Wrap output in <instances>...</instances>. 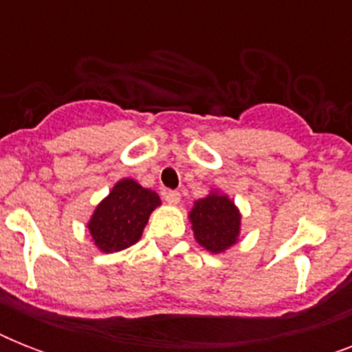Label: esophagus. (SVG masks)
Listing matches in <instances>:
<instances>
[{
  "label": "esophagus",
  "instance_id": "obj_1",
  "mask_svg": "<svg viewBox=\"0 0 352 352\" xmlns=\"http://www.w3.org/2000/svg\"><path fill=\"white\" fill-rule=\"evenodd\" d=\"M164 201L170 204H177L181 201V193L175 192V190H168V192H164Z\"/></svg>",
  "mask_w": 352,
  "mask_h": 352
}]
</instances>
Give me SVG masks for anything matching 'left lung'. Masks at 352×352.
I'll return each mask as SVG.
<instances>
[{
    "label": "left lung",
    "mask_w": 352,
    "mask_h": 352,
    "mask_svg": "<svg viewBox=\"0 0 352 352\" xmlns=\"http://www.w3.org/2000/svg\"><path fill=\"white\" fill-rule=\"evenodd\" d=\"M188 217L195 241L208 252L219 254L237 243L241 214L228 195L210 192V195L195 201Z\"/></svg>",
    "instance_id": "obj_1"
}]
</instances>
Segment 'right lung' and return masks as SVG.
<instances>
[{"instance_id":"1","label":"right lung","mask_w":352,"mask_h":352,"mask_svg":"<svg viewBox=\"0 0 352 352\" xmlns=\"http://www.w3.org/2000/svg\"><path fill=\"white\" fill-rule=\"evenodd\" d=\"M157 206L160 197L153 190L142 188L133 179H122L91 215L87 223L91 237L106 254L124 250L140 239Z\"/></svg>"}]
</instances>
